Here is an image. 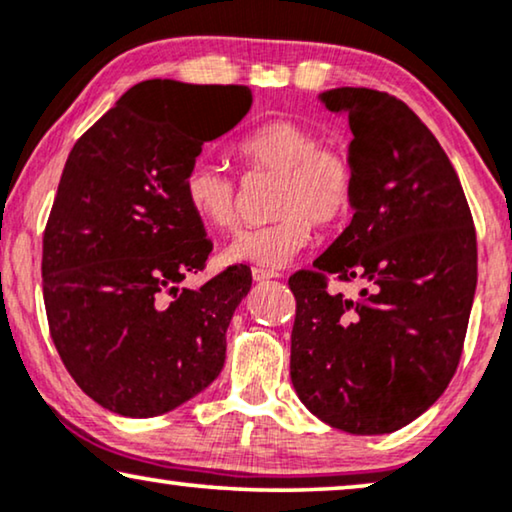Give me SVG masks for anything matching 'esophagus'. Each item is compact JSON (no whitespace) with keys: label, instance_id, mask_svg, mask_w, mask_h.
I'll return each instance as SVG.
<instances>
[{"label":"esophagus","instance_id":"34e87169","mask_svg":"<svg viewBox=\"0 0 512 512\" xmlns=\"http://www.w3.org/2000/svg\"><path fill=\"white\" fill-rule=\"evenodd\" d=\"M251 277H254V282H268V279H275L279 275H277V272H270V270L254 268V270H251Z\"/></svg>","mask_w":512,"mask_h":512}]
</instances>
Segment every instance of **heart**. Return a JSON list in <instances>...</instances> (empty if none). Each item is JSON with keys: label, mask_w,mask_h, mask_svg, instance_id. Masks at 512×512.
Returning a JSON list of instances; mask_svg holds the SVG:
<instances>
[{"label": "heart", "mask_w": 512, "mask_h": 512, "mask_svg": "<svg viewBox=\"0 0 512 512\" xmlns=\"http://www.w3.org/2000/svg\"><path fill=\"white\" fill-rule=\"evenodd\" d=\"M249 170L277 174L272 216L265 226L244 228L223 247V261L279 270L312 240V223L333 226L352 212L356 170L338 146H324L319 135L286 118L265 121L237 144ZM184 198L207 228L228 230L237 221V184L226 167L200 158L184 177Z\"/></svg>", "instance_id": "1"}]
</instances>
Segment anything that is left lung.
Returning <instances> with one entry per match:
<instances>
[{"label":"left lung","instance_id":"8db88e82","mask_svg":"<svg viewBox=\"0 0 512 512\" xmlns=\"http://www.w3.org/2000/svg\"><path fill=\"white\" fill-rule=\"evenodd\" d=\"M347 116L356 170L352 223L289 279L291 382L321 422L354 436L398 431L438 401L459 366L478 247L457 172L408 104L368 88L317 95ZM359 278V297L323 275Z\"/></svg>","mask_w":512,"mask_h":512}]
</instances>
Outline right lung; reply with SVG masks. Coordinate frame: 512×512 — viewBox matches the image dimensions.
I'll return each mask as SVG.
<instances>
[{"label": "right lung", "instance_id": "1", "mask_svg": "<svg viewBox=\"0 0 512 512\" xmlns=\"http://www.w3.org/2000/svg\"><path fill=\"white\" fill-rule=\"evenodd\" d=\"M251 102L247 86L142 81L69 153L44 233L48 326L74 382L116 415H163L221 373L251 272L181 289L212 254L184 177Z\"/></svg>", "mask_w": 512, "mask_h": 512}]
</instances>
